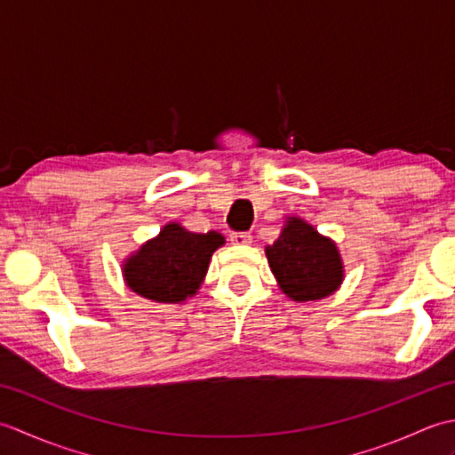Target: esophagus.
Masks as SVG:
<instances>
[{
    "label": "esophagus",
    "instance_id": "34e87169",
    "mask_svg": "<svg viewBox=\"0 0 455 455\" xmlns=\"http://www.w3.org/2000/svg\"><path fill=\"white\" fill-rule=\"evenodd\" d=\"M230 243L236 244V246H248V244H252V235L233 233V235H230Z\"/></svg>",
    "mask_w": 455,
    "mask_h": 455
}]
</instances>
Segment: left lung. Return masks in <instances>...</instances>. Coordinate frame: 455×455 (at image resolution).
I'll list each match as a JSON object with an SVG mask.
<instances>
[{"label": "left lung", "mask_w": 455, "mask_h": 455, "mask_svg": "<svg viewBox=\"0 0 455 455\" xmlns=\"http://www.w3.org/2000/svg\"><path fill=\"white\" fill-rule=\"evenodd\" d=\"M269 269L279 289L295 303L318 301L344 282V262L332 238L301 217H285L277 240L266 246Z\"/></svg>", "instance_id": "obj_1"}]
</instances>
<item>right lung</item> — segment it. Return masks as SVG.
Instances as JSON below:
<instances>
[{"mask_svg": "<svg viewBox=\"0 0 455 455\" xmlns=\"http://www.w3.org/2000/svg\"><path fill=\"white\" fill-rule=\"evenodd\" d=\"M225 244L217 230L191 233L168 222L160 233L123 259V279L131 291L154 303H183L205 282L212 252Z\"/></svg>", "mask_w": 455, "mask_h": 455, "instance_id": "right-lung-1", "label": "right lung"}]
</instances>
